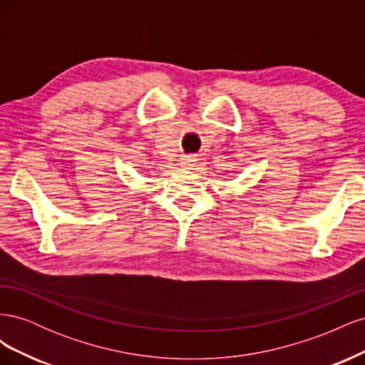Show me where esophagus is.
<instances>
[{"label":"esophagus","instance_id":"obj_1","mask_svg":"<svg viewBox=\"0 0 365 365\" xmlns=\"http://www.w3.org/2000/svg\"><path fill=\"white\" fill-rule=\"evenodd\" d=\"M195 157L193 155H185L184 158H182V161H181V165L184 169H190V168H193L195 165Z\"/></svg>","mask_w":365,"mask_h":365}]
</instances>
